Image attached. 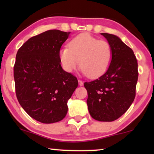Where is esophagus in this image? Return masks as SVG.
<instances>
[{
	"label": "esophagus",
	"mask_w": 154,
	"mask_h": 154,
	"mask_svg": "<svg viewBox=\"0 0 154 154\" xmlns=\"http://www.w3.org/2000/svg\"><path fill=\"white\" fill-rule=\"evenodd\" d=\"M79 85H80V86H82V85H83V81H82L81 80L79 79Z\"/></svg>",
	"instance_id": "obj_1"
}]
</instances>
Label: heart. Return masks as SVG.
Here are the masks:
<instances>
[{"instance_id": "b5f03b06", "label": "heart", "mask_w": 154, "mask_h": 154, "mask_svg": "<svg viewBox=\"0 0 154 154\" xmlns=\"http://www.w3.org/2000/svg\"><path fill=\"white\" fill-rule=\"evenodd\" d=\"M113 57L111 44L99 40L89 33L80 34L71 40L69 47L60 51V60L63 69L71 73L79 66L82 72L90 79L104 74L110 66Z\"/></svg>"}]
</instances>
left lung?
Wrapping results in <instances>:
<instances>
[{
    "label": "left lung",
    "mask_w": 154,
    "mask_h": 154,
    "mask_svg": "<svg viewBox=\"0 0 154 154\" xmlns=\"http://www.w3.org/2000/svg\"><path fill=\"white\" fill-rule=\"evenodd\" d=\"M113 49V57L107 71L98 79L85 82L90 114L99 121H113L124 114L136 94L138 80L137 60L133 51L119 37L106 33Z\"/></svg>",
    "instance_id": "obj_1"
}]
</instances>
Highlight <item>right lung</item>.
I'll return each instance as SVG.
<instances>
[{"mask_svg":"<svg viewBox=\"0 0 154 154\" xmlns=\"http://www.w3.org/2000/svg\"><path fill=\"white\" fill-rule=\"evenodd\" d=\"M70 32L49 30L31 37L16 54L14 65L18 102L33 119L53 123L66 116L67 101L79 82L64 71L60 51Z\"/></svg>","mask_w":154,"mask_h":154,"instance_id":"add662e5","label":"right lung"}]
</instances>
